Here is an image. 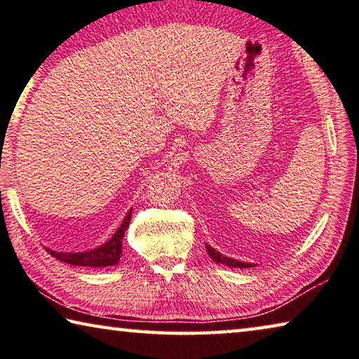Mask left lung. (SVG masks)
<instances>
[{"mask_svg": "<svg viewBox=\"0 0 359 359\" xmlns=\"http://www.w3.org/2000/svg\"><path fill=\"white\" fill-rule=\"evenodd\" d=\"M207 251L211 259H213L216 264H224L227 267H233V269H250V267H255V264H248V262H240V261H235L231 259V257H226L222 256L221 252L216 251L215 248H211L210 245H207Z\"/></svg>", "mask_w": 359, "mask_h": 359, "instance_id": "left-lung-1", "label": "left lung"}]
</instances>
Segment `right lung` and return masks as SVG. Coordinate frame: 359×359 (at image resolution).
<instances>
[{
    "label": "right lung",
    "instance_id": "1",
    "mask_svg": "<svg viewBox=\"0 0 359 359\" xmlns=\"http://www.w3.org/2000/svg\"><path fill=\"white\" fill-rule=\"evenodd\" d=\"M132 218V211H128L127 216L122 221L121 227L117 229V232L111 237L109 242H107L98 248L86 252H55L52 250H47L55 259L72 264V266H82V267H108L116 266L121 259L122 255V238L128 227V222Z\"/></svg>",
    "mask_w": 359,
    "mask_h": 359
}]
</instances>
